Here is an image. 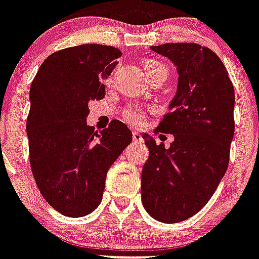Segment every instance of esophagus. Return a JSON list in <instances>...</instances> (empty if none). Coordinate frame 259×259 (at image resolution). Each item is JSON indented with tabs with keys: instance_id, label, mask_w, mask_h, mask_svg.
<instances>
[{
	"instance_id": "esophagus-1",
	"label": "esophagus",
	"mask_w": 259,
	"mask_h": 259,
	"mask_svg": "<svg viewBox=\"0 0 259 259\" xmlns=\"http://www.w3.org/2000/svg\"><path fill=\"white\" fill-rule=\"evenodd\" d=\"M133 141H134V142H142V141H144V138H142V136H141L138 132H134V133H133Z\"/></svg>"
}]
</instances>
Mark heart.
Instances as JSON below:
<instances>
[{"label": "heart", "instance_id": "heart-1", "mask_svg": "<svg viewBox=\"0 0 259 259\" xmlns=\"http://www.w3.org/2000/svg\"><path fill=\"white\" fill-rule=\"evenodd\" d=\"M144 70L146 73V75H153V74H163L165 77H167V73H169V69L166 66L163 62L158 60H153V58H149L144 62ZM111 82V75L108 77L106 79V83H110ZM125 118L129 121L130 123H134V125H141V123H144L145 121V114L144 111L141 110L138 108H129L127 110L125 111Z\"/></svg>", "mask_w": 259, "mask_h": 259}]
</instances>
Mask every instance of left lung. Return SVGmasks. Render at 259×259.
Wrapping results in <instances>:
<instances>
[{
  "label": "left lung",
  "instance_id": "obj_1",
  "mask_svg": "<svg viewBox=\"0 0 259 259\" xmlns=\"http://www.w3.org/2000/svg\"><path fill=\"white\" fill-rule=\"evenodd\" d=\"M178 70V88L157 130L173 134L169 149L144 134L149 158L141 198L151 217L177 224L209 202L226 173L234 137V88L213 50L194 42L151 46Z\"/></svg>",
  "mask_w": 259,
  "mask_h": 259
}]
</instances>
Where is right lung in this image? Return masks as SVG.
Wrapping results in <instances>:
<instances>
[{"label": "right lung", "instance_id": "add662e5", "mask_svg": "<svg viewBox=\"0 0 259 259\" xmlns=\"http://www.w3.org/2000/svg\"><path fill=\"white\" fill-rule=\"evenodd\" d=\"M121 54L98 44L66 48L50 54L31 82L26 119L31 173L46 202L66 217L98 207L109 167L133 138L118 119L100 133L86 125L89 102L105 97L102 81Z\"/></svg>", "mask_w": 259, "mask_h": 259}]
</instances>
